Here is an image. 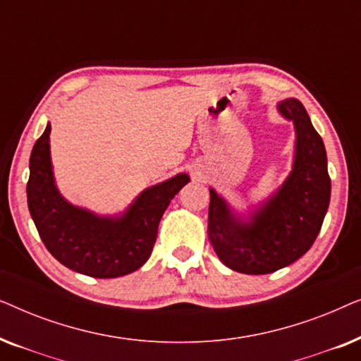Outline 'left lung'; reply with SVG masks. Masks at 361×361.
Wrapping results in <instances>:
<instances>
[{
	"label": "left lung",
	"mask_w": 361,
	"mask_h": 361,
	"mask_svg": "<svg viewBox=\"0 0 361 361\" xmlns=\"http://www.w3.org/2000/svg\"><path fill=\"white\" fill-rule=\"evenodd\" d=\"M295 128L293 171L268 200L243 219L210 189L209 240L219 259L243 274H268L307 253L330 202L327 152L302 103L278 105Z\"/></svg>",
	"instance_id": "obj_1"
}]
</instances>
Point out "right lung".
Returning a JSON list of instances; mask_svg holds the SVG:
<instances>
[{
  "label": "right lung",
  "instance_id": "obj_1",
  "mask_svg": "<svg viewBox=\"0 0 361 361\" xmlns=\"http://www.w3.org/2000/svg\"><path fill=\"white\" fill-rule=\"evenodd\" d=\"M49 135L51 125L32 147L26 187L29 212L49 253L92 278H120L140 269L149 259L161 216L189 176L177 174L147 187L121 215H97L72 205L59 192Z\"/></svg>",
  "mask_w": 361,
  "mask_h": 361
}]
</instances>
